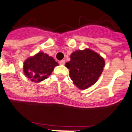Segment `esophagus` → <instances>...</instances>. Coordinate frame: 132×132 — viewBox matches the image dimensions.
<instances>
[{"label":"esophagus","mask_w":132,"mask_h":132,"mask_svg":"<svg viewBox=\"0 0 132 132\" xmlns=\"http://www.w3.org/2000/svg\"><path fill=\"white\" fill-rule=\"evenodd\" d=\"M65 60H62V61H59V64L60 65H63L64 64H65Z\"/></svg>","instance_id":"1"}]
</instances>
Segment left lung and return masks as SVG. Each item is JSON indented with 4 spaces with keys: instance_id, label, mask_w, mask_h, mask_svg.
Instances as JSON below:
<instances>
[{
    "instance_id": "1",
    "label": "left lung",
    "mask_w": 132,
    "mask_h": 132,
    "mask_svg": "<svg viewBox=\"0 0 132 132\" xmlns=\"http://www.w3.org/2000/svg\"><path fill=\"white\" fill-rule=\"evenodd\" d=\"M65 66L69 69L73 83L80 90L87 89L98 81L105 65L104 59L92 50H78L70 55Z\"/></svg>"
}]
</instances>
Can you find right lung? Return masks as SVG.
Returning a JSON list of instances; mask_svg holds the SVG:
<instances>
[{
  "label": "right lung",
  "mask_w": 132,
  "mask_h": 132,
  "mask_svg": "<svg viewBox=\"0 0 132 132\" xmlns=\"http://www.w3.org/2000/svg\"><path fill=\"white\" fill-rule=\"evenodd\" d=\"M59 64L52 56L39 52L30 56L23 63V73L33 82H40L48 78Z\"/></svg>",
  "instance_id": "obj_1"
}]
</instances>
